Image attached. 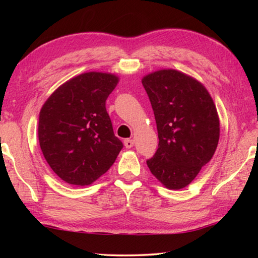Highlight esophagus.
Segmentation results:
<instances>
[{
  "mask_svg": "<svg viewBox=\"0 0 258 258\" xmlns=\"http://www.w3.org/2000/svg\"><path fill=\"white\" fill-rule=\"evenodd\" d=\"M124 146H125V148H127V149H131V148H132L133 146H134V142H133V140H124Z\"/></svg>",
  "mask_w": 258,
  "mask_h": 258,
  "instance_id": "esophagus-1",
  "label": "esophagus"
}]
</instances>
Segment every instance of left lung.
Returning <instances> with one entry per match:
<instances>
[{
  "instance_id": "left-lung-1",
  "label": "left lung",
  "mask_w": 258,
  "mask_h": 258,
  "mask_svg": "<svg viewBox=\"0 0 258 258\" xmlns=\"http://www.w3.org/2000/svg\"><path fill=\"white\" fill-rule=\"evenodd\" d=\"M142 84L159 139L158 149L147 165L166 187L182 189L216 150L220 139L216 107L202 83L174 69L149 74Z\"/></svg>"
}]
</instances>
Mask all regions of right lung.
<instances>
[{
	"instance_id": "obj_1",
	"label": "right lung",
	"mask_w": 258,
	"mask_h": 258,
	"mask_svg": "<svg viewBox=\"0 0 258 258\" xmlns=\"http://www.w3.org/2000/svg\"><path fill=\"white\" fill-rule=\"evenodd\" d=\"M118 77L85 73L56 89L43 104L38 140L44 158L61 180L89 185L115 163L123 148L115 137L106 100Z\"/></svg>"
}]
</instances>
